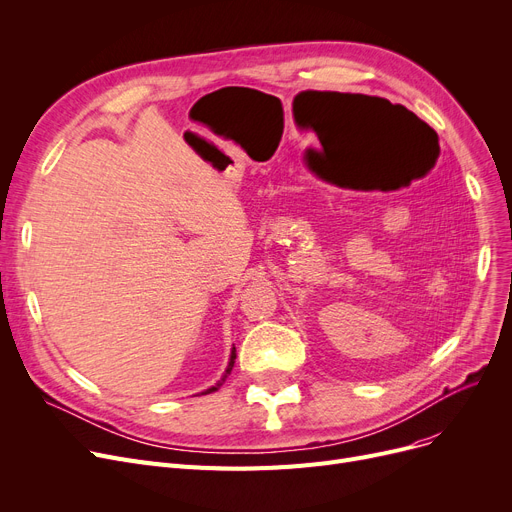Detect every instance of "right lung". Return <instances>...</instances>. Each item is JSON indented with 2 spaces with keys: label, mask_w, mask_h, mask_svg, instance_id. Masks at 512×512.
Returning <instances> with one entry per match:
<instances>
[{
  "label": "right lung",
  "mask_w": 512,
  "mask_h": 512,
  "mask_svg": "<svg viewBox=\"0 0 512 512\" xmlns=\"http://www.w3.org/2000/svg\"><path fill=\"white\" fill-rule=\"evenodd\" d=\"M234 359H236V348H234V351H232V355H230V363H228V369H226V375H224V378H222V382L228 378V373L232 371V367H234ZM222 382L218 384V386H213V388H209L205 394H209V392H215V390H220V386H222Z\"/></svg>",
  "instance_id": "1"
}]
</instances>
